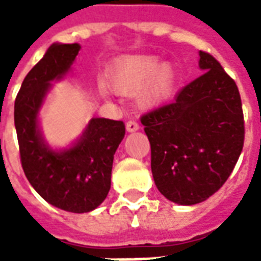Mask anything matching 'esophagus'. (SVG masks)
I'll list each match as a JSON object with an SVG mask.
<instances>
[{
	"instance_id": "obj_1",
	"label": "esophagus",
	"mask_w": 261,
	"mask_h": 261,
	"mask_svg": "<svg viewBox=\"0 0 261 261\" xmlns=\"http://www.w3.org/2000/svg\"><path fill=\"white\" fill-rule=\"evenodd\" d=\"M125 128L128 133H134V131L140 130V124L134 121V120H130V121H127V124H125Z\"/></svg>"
}]
</instances>
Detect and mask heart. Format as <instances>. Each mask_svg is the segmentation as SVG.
Segmentation results:
<instances>
[{
	"instance_id": "1",
	"label": "heart",
	"mask_w": 261,
	"mask_h": 261,
	"mask_svg": "<svg viewBox=\"0 0 261 261\" xmlns=\"http://www.w3.org/2000/svg\"><path fill=\"white\" fill-rule=\"evenodd\" d=\"M109 81L121 95L137 91L138 105L148 109L170 96L176 84V71L169 63L161 64L155 56H124L112 65Z\"/></svg>"
}]
</instances>
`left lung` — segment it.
<instances>
[{
	"label": "left lung",
	"instance_id": "1",
	"mask_svg": "<svg viewBox=\"0 0 261 261\" xmlns=\"http://www.w3.org/2000/svg\"><path fill=\"white\" fill-rule=\"evenodd\" d=\"M204 72L175 102L144 114L151 169L168 200L193 205L222 187L243 148L245 121L235 81L211 54L200 51Z\"/></svg>",
	"mask_w": 261,
	"mask_h": 261
}]
</instances>
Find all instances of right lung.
Masks as SVG:
<instances>
[{"label": "right lung", "instance_id": "add662e5", "mask_svg": "<svg viewBox=\"0 0 261 261\" xmlns=\"http://www.w3.org/2000/svg\"><path fill=\"white\" fill-rule=\"evenodd\" d=\"M81 46L54 43L26 75L15 100V128L22 168L32 187L54 207L89 213L110 190L116 149L124 138L123 121L93 117L69 148L48 147L39 127V112L53 81L68 74Z\"/></svg>", "mask_w": 261, "mask_h": 261}]
</instances>
